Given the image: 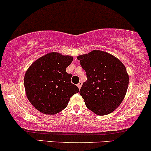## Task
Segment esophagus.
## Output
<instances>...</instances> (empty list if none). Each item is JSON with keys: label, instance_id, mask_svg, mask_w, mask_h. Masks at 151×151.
<instances>
[{"label": "esophagus", "instance_id": "34e87169", "mask_svg": "<svg viewBox=\"0 0 151 151\" xmlns=\"http://www.w3.org/2000/svg\"><path fill=\"white\" fill-rule=\"evenodd\" d=\"M77 86H78V87L79 89L81 88V86H82V83H81V82H80L77 85Z\"/></svg>", "mask_w": 151, "mask_h": 151}]
</instances>
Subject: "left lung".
<instances>
[{
    "label": "left lung",
    "mask_w": 151,
    "mask_h": 151,
    "mask_svg": "<svg viewBox=\"0 0 151 151\" xmlns=\"http://www.w3.org/2000/svg\"><path fill=\"white\" fill-rule=\"evenodd\" d=\"M85 70L87 81L80 94L87 109L98 115L112 113L123 101L129 85V75L122 61L101 50L78 56Z\"/></svg>",
    "instance_id": "8db88e82"
}]
</instances>
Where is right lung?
<instances>
[{"label": "right lung", "mask_w": 151, "mask_h": 151, "mask_svg": "<svg viewBox=\"0 0 151 151\" xmlns=\"http://www.w3.org/2000/svg\"><path fill=\"white\" fill-rule=\"evenodd\" d=\"M73 59L72 56L52 52L38 58L26 71V95L43 114L59 113L67 106L70 98L79 92L78 87L70 82L72 75L66 71Z\"/></svg>", "instance_id": "add662e5"}]
</instances>
